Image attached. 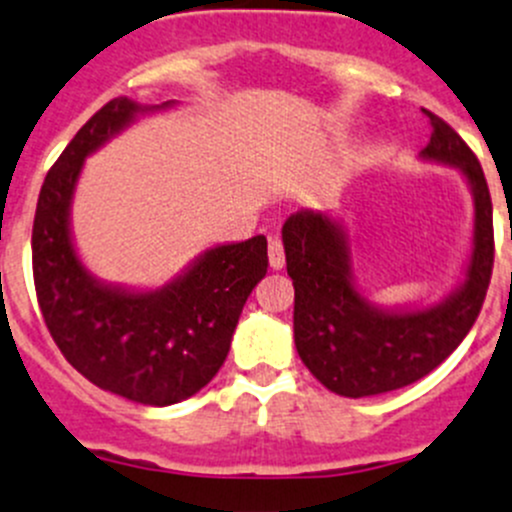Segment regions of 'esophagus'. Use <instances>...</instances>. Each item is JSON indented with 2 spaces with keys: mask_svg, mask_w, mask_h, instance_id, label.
Here are the masks:
<instances>
[{
  "mask_svg": "<svg viewBox=\"0 0 512 512\" xmlns=\"http://www.w3.org/2000/svg\"><path fill=\"white\" fill-rule=\"evenodd\" d=\"M267 250H270V267H272V270H282V267H285V247H282V240H277V237H270V245H267Z\"/></svg>",
  "mask_w": 512,
  "mask_h": 512,
  "instance_id": "obj_1",
  "label": "esophagus"
}]
</instances>
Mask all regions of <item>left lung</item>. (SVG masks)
<instances>
[{"instance_id": "obj_1", "label": "left lung", "mask_w": 512, "mask_h": 512, "mask_svg": "<svg viewBox=\"0 0 512 512\" xmlns=\"http://www.w3.org/2000/svg\"><path fill=\"white\" fill-rule=\"evenodd\" d=\"M423 157L458 165L475 195L468 277L430 310L385 312L355 290L347 235L322 212L300 210L282 225L287 275L295 285V347L307 370L345 398L390 393L433 372L480 315L493 275V202L475 152L438 114Z\"/></svg>"}]
</instances>
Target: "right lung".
Wrapping results in <instances>:
<instances>
[{
    "instance_id": "add662e5",
    "label": "right lung",
    "mask_w": 512,
    "mask_h": 512,
    "mask_svg": "<svg viewBox=\"0 0 512 512\" xmlns=\"http://www.w3.org/2000/svg\"><path fill=\"white\" fill-rule=\"evenodd\" d=\"M137 112L109 99L82 124L44 177L32 227L39 310L69 365L97 388L142 405H175L200 393L230 352L240 312L267 272L262 235L207 250L180 280L157 292L99 285L77 260L69 202L89 152Z\"/></svg>"
}]
</instances>
